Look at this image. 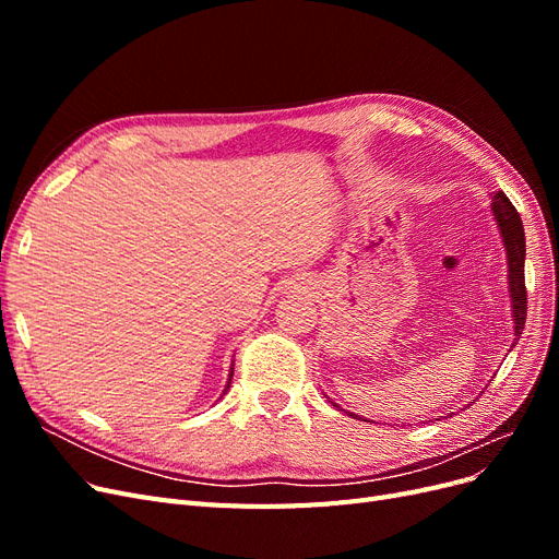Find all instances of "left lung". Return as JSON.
I'll return each instance as SVG.
<instances>
[{
	"instance_id": "1",
	"label": "left lung",
	"mask_w": 559,
	"mask_h": 559,
	"mask_svg": "<svg viewBox=\"0 0 559 559\" xmlns=\"http://www.w3.org/2000/svg\"><path fill=\"white\" fill-rule=\"evenodd\" d=\"M492 214L501 233V242L506 247V261H509V294H511V312H513V329L515 337L513 345L520 341V333L527 319V289H524V228L520 222L518 210L511 205V200L501 191L492 195ZM341 408V405H337Z\"/></svg>"
}]
</instances>
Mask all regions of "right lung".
Instances as JSON below:
<instances>
[{"instance_id":"obj_1","label":"right lung","mask_w":559,"mask_h":559,"mask_svg":"<svg viewBox=\"0 0 559 559\" xmlns=\"http://www.w3.org/2000/svg\"><path fill=\"white\" fill-rule=\"evenodd\" d=\"M230 380H233V368H230V376H228V384H226V389L230 386ZM224 394H226V392H224Z\"/></svg>"}]
</instances>
